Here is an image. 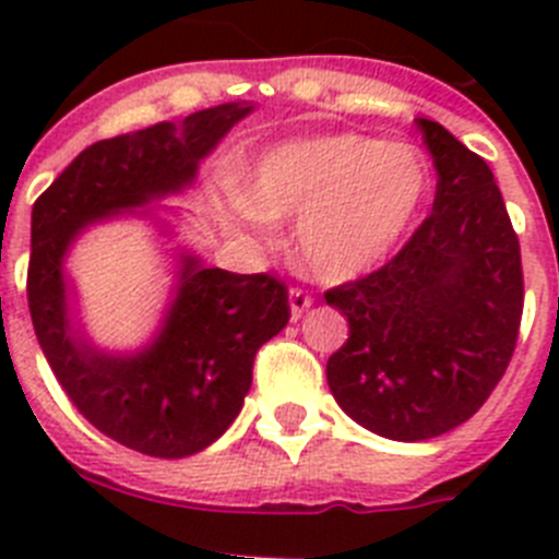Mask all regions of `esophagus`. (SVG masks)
I'll list each match as a JSON object with an SVG mask.
<instances>
[{"mask_svg": "<svg viewBox=\"0 0 559 559\" xmlns=\"http://www.w3.org/2000/svg\"><path fill=\"white\" fill-rule=\"evenodd\" d=\"M288 305H290V316H294V319H299V316H302L305 310L313 305V296H310L305 288H290Z\"/></svg>", "mask_w": 559, "mask_h": 559, "instance_id": "esophagus-1", "label": "esophagus"}]
</instances>
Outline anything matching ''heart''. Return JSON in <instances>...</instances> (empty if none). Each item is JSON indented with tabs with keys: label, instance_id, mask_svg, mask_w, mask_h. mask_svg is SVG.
<instances>
[{
	"label": "heart",
	"instance_id": "1",
	"mask_svg": "<svg viewBox=\"0 0 559 559\" xmlns=\"http://www.w3.org/2000/svg\"><path fill=\"white\" fill-rule=\"evenodd\" d=\"M431 167L408 142L330 133L276 145L246 170L243 199L224 224L254 240L265 221H296V246L322 280H353L383 263L412 229Z\"/></svg>",
	"mask_w": 559,
	"mask_h": 559
}]
</instances>
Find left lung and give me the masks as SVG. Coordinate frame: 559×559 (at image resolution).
<instances>
[{"mask_svg":"<svg viewBox=\"0 0 559 559\" xmlns=\"http://www.w3.org/2000/svg\"><path fill=\"white\" fill-rule=\"evenodd\" d=\"M417 128L439 176L431 215L386 265L324 294L349 322L328 360L330 392L397 442L453 431L484 406L523 313L521 246L492 170L439 122Z\"/></svg>","mask_w":559,"mask_h":559,"instance_id":"1","label":"left lung"}]
</instances>
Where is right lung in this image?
Returning <instances> with one entry per match:
<instances>
[{
  "instance_id": "right-lung-1",
  "label": "right lung",
  "mask_w": 559,
  "mask_h": 559,
  "mask_svg": "<svg viewBox=\"0 0 559 559\" xmlns=\"http://www.w3.org/2000/svg\"><path fill=\"white\" fill-rule=\"evenodd\" d=\"M254 106L224 103L78 153L33 204L27 302L36 338L78 412L114 442L181 459L212 445L243 408L257 349L288 324V288L271 274L204 269L179 254L173 302L140 353L97 349L75 324L63 260L88 224L192 185L204 156Z\"/></svg>"
}]
</instances>
